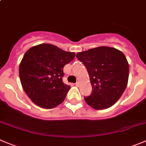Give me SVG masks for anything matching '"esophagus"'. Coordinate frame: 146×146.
Returning a JSON list of instances; mask_svg holds the SVG:
<instances>
[{
    "mask_svg": "<svg viewBox=\"0 0 146 146\" xmlns=\"http://www.w3.org/2000/svg\"><path fill=\"white\" fill-rule=\"evenodd\" d=\"M75 84H76V86H79V82H76Z\"/></svg>",
    "mask_w": 146,
    "mask_h": 146,
    "instance_id": "obj_1",
    "label": "esophagus"
}]
</instances>
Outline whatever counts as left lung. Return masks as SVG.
<instances>
[{"instance_id": "8db88e82", "label": "left lung", "mask_w": 146, "mask_h": 146, "mask_svg": "<svg viewBox=\"0 0 146 146\" xmlns=\"http://www.w3.org/2000/svg\"><path fill=\"white\" fill-rule=\"evenodd\" d=\"M86 66L90 76L92 92L84 97L95 110H104L114 105L126 88L129 64L125 54L110 47H99L76 54Z\"/></svg>"}]
</instances>
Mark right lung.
<instances>
[{
  "label": "right lung",
  "mask_w": 146,
  "mask_h": 146,
  "mask_svg": "<svg viewBox=\"0 0 146 146\" xmlns=\"http://www.w3.org/2000/svg\"><path fill=\"white\" fill-rule=\"evenodd\" d=\"M76 56L50 44L29 49L19 65L21 86L36 105L52 109L65 100L70 86L62 82L63 67Z\"/></svg>",
  "instance_id": "obj_1"
}]
</instances>
